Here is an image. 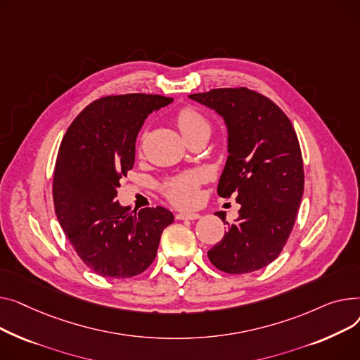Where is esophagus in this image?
Returning <instances> with one entry per match:
<instances>
[{"label":"esophagus","mask_w":360,"mask_h":360,"mask_svg":"<svg viewBox=\"0 0 360 360\" xmlns=\"http://www.w3.org/2000/svg\"><path fill=\"white\" fill-rule=\"evenodd\" d=\"M200 215L196 214V212H180V214H176V219H180V221H184V219H188V221H195V219H199Z\"/></svg>","instance_id":"1"}]
</instances>
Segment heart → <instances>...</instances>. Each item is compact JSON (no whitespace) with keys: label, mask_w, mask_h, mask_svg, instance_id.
I'll list each match as a JSON object with an SVG mask.
<instances>
[{"label":"heart","mask_w":360,"mask_h":360,"mask_svg":"<svg viewBox=\"0 0 360 360\" xmlns=\"http://www.w3.org/2000/svg\"><path fill=\"white\" fill-rule=\"evenodd\" d=\"M176 122L186 141L198 136H209L210 123L195 108H183L176 116ZM202 181L199 173H186L167 180L162 186L165 196L174 205L188 206L198 199V187Z\"/></svg>","instance_id":"b5f03b06"}]
</instances>
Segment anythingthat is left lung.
Listing matches in <instances>:
<instances>
[{"instance_id":"left-lung-1","label":"left lung","mask_w":360,"mask_h":360,"mask_svg":"<svg viewBox=\"0 0 360 360\" xmlns=\"http://www.w3.org/2000/svg\"><path fill=\"white\" fill-rule=\"evenodd\" d=\"M188 97L225 120L229 155L218 195H236L241 205L237 221L226 222L228 231L207 257L231 274L263 269L281 255L298 215L304 193L298 136L279 105L245 87Z\"/></svg>"}]
</instances>
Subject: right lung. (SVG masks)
<instances>
[{
    "mask_svg": "<svg viewBox=\"0 0 360 360\" xmlns=\"http://www.w3.org/2000/svg\"><path fill=\"white\" fill-rule=\"evenodd\" d=\"M173 101L158 94L101 97L89 104L63 136L53 173L58 221L79 259L103 278L126 279L150 267L170 210L136 212L116 199L132 170L135 142L148 115Z\"/></svg>",
    "mask_w": 360,
    "mask_h": 360,
    "instance_id": "right-lung-1",
    "label": "right lung"
}]
</instances>
